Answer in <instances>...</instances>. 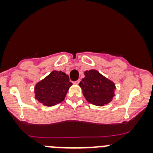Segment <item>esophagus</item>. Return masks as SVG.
<instances>
[{"label": "esophagus", "instance_id": "obj_1", "mask_svg": "<svg viewBox=\"0 0 153 153\" xmlns=\"http://www.w3.org/2000/svg\"><path fill=\"white\" fill-rule=\"evenodd\" d=\"M80 82H81V79H78V81H75V84H79V83Z\"/></svg>", "mask_w": 153, "mask_h": 153}]
</instances>
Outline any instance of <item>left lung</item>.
I'll return each instance as SVG.
<instances>
[{
	"instance_id": "obj_1",
	"label": "left lung",
	"mask_w": 153,
	"mask_h": 153,
	"mask_svg": "<svg viewBox=\"0 0 153 153\" xmlns=\"http://www.w3.org/2000/svg\"><path fill=\"white\" fill-rule=\"evenodd\" d=\"M84 75L79 86L86 101L99 106L109 104L115 95V84L95 69L85 71Z\"/></svg>"
}]
</instances>
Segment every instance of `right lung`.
Instances as JSON below:
<instances>
[{"mask_svg": "<svg viewBox=\"0 0 153 153\" xmlns=\"http://www.w3.org/2000/svg\"><path fill=\"white\" fill-rule=\"evenodd\" d=\"M72 84L67 74L61 71H52L35 85V99L47 106L59 104L64 100Z\"/></svg>", "mask_w": 153, "mask_h": 153, "instance_id": "1", "label": "right lung"}]
</instances>
